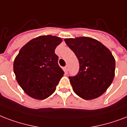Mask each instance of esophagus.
Segmentation results:
<instances>
[{
	"instance_id": "esophagus-1",
	"label": "esophagus",
	"mask_w": 127,
	"mask_h": 127,
	"mask_svg": "<svg viewBox=\"0 0 127 127\" xmlns=\"http://www.w3.org/2000/svg\"><path fill=\"white\" fill-rule=\"evenodd\" d=\"M65 71H68L69 70V66L67 65H65Z\"/></svg>"
}]
</instances>
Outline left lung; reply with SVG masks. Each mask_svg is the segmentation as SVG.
I'll return each mask as SVG.
<instances>
[{
  "mask_svg": "<svg viewBox=\"0 0 127 127\" xmlns=\"http://www.w3.org/2000/svg\"><path fill=\"white\" fill-rule=\"evenodd\" d=\"M64 40L79 63L78 73L69 77L74 92L85 100L100 97L115 77V60L111 51L98 40L89 37Z\"/></svg>",
  "mask_w": 127,
  "mask_h": 127,
  "instance_id": "1",
  "label": "left lung"
}]
</instances>
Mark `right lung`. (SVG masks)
<instances>
[{"label":"right lung","instance_id":"1","mask_svg":"<svg viewBox=\"0 0 127 127\" xmlns=\"http://www.w3.org/2000/svg\"><path fill=\"white\" fill-rule=\"evenodd\" d=\"M62 39L52 35L32 39L19 51L14 59V72L24 91L35 99L50 97L64 74L59 66L55 50Z\"/></svg>","mask_w":127,"mask_h":127}]
</instances>
